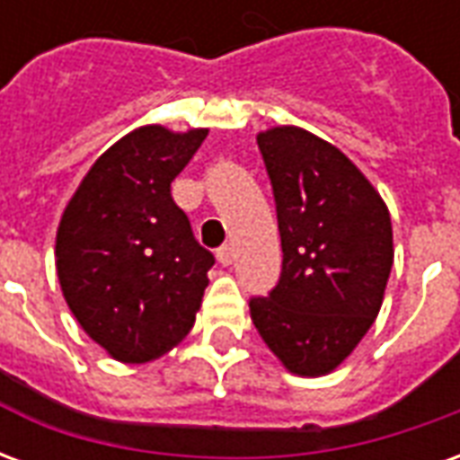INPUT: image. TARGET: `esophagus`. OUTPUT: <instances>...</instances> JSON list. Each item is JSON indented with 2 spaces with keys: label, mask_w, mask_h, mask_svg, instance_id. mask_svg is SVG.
<instances>
[{
  "label": "esophagus",
  "mask_w": 460,
  "mask_h": 460,
  "mask_svg": "<svg viewBox=\"0 0 460 460\" xmlns=\"http://www.w3.org/2000/svg\"><path fill=\"white\" fill-rule=\"evenodd\" d=\"M217 259H219L221 266H231V263H234V249H231V246H221V249L217 251Z\"/></svg>",
  "instance_id": "34e87169"
}]
</instances>
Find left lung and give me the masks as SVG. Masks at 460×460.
Returning <instances> with one entry per match:
<instances>
[{"label": "left lung", "mask_w": 460, "mask_h": 460, "mask_svg": "<svg viewBox=\"0 0 460 460\" xmlns=\"http://www.w3.org/2000/svg\"><path fill=\"white\" fill-rule=\"evenodd\" d=\"M273 187L283 269L251 320L283 367L320 376L372 328L394 263L385 199L352 160L318 135L280 125L259 132Z\"/></svg>", "instance_id": "obj_1"}]
</instances>
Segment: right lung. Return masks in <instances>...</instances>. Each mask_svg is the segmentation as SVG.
Listing matches in <instances>:
<instances>
[{"label":"right lung","mask_w":460,"mask_h":460,"mask_svg":"<svg viewBox=\"0 0 460 460\" xmlns=\"http://www.w3.org/2000/svg\"><path fill=\"white\" fill-rule=\"evenodd\" d=\"M145 125L95 160L56 231V273L68 308L125 365L157 359L187 338L209 286L199 246L170 184L207 137Z\"/></svg>","instance_id":"obj_1"}]
</instances>
